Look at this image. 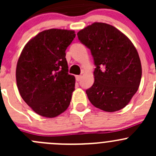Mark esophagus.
Returning a JSON list of instances; mask_svg holds the SVG:
<instances>
[{"label": "esophagus", "instance_id": "1", "mask_svg": "<svg viewBox=\"0 0 156 156\" xmlns=\"http://www.w3.org/2000/svg\"><path fill=\"white\" fill-rule=\"evenodd\" d=\"M81 78H82V76H81V75H76V77H75V78H76V81H81Z\"/></svg>", "mask_w": 156, "mask_h": 156}]
</instances>
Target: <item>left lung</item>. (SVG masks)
I'll use <instances>...</instances> for the list:
<instances>
[{
	"instance_id": "8db88e82",
	"label": "left lung",
	"mask_w": 156,
	"mask_h": 156,
	"mask_svg": "<svg viewBox=\"0 0 156 156\" xmlns=\"http://www.w3.org/2000/svg\"><path fill=\"white\" fill-rule=\"evenodd\" d=\"M94 57V83L86 90L90 102L105 112L119 111L137 91L142 67L137 50L122 31L94 23L77 34Z\"/></svg>"
}]
</instances>
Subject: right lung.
I'll list each match as a JSON object with an SVG mask.
<instances>
[{
  "instance_id": "add662e5",
  "label": "right lung",
  "mask_w": 156,
  "mask_h": 156,
  "mask_svg": "<svg viewBox=\"0 0 156 156\" xmlns=\"http://www.w3.org/2000/svg\"><path fill=\"white\" fill-rule=\"evenodd\" d=\"M75 37L73 30H45L32 37L20 54L17 87L23 100L40 115L56 117L70 104L75 78L68 73L66 50Z\"/></svg>"
}]
</instances>
